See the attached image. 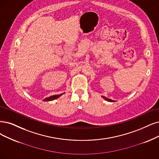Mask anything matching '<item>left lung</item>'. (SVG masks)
Segmentation results:
<instances>
[{
	"instance_id": "obj_1",
	"label": "left lung",
	"mask_w": 159,
	"mask_h": 159,
	"mask_svg": "<svg viewBox=\"0 0 159 159\" xmlns=\"http://www.w3.org/2000/svg\"><path fill=\"white\" fill-rule=\"evenodd\" d=\"M102 98H104V99H105V100L107 101V102H115V101H114V100H112V99H109V98H105V96H102Z\"/></svg>"
}]
</instances>
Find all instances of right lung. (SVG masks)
<instances>
[{
    "label": "right lung",
    "instance_id": "add662e5",
    "mask_svg": "<svg viewBox=\"0 0 159 159\" xmlns=\"http://www.w3.org/2000/svg\"><path fill=\"white\" fill-rule=\"evenodd\" d=\"M64 93H61V94H60V95H54V96H52L50 97H48V98H45L43 101H45V102H48V101H52V100H54V99H56L57 98H58L60 96H61L62 94H63Z\"/></svg>",
    "mask_w": 159,
    "mask_h": 159
}]
</instances>
